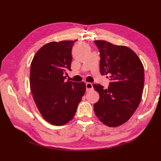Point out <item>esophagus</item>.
Here are the masks:
<instances>
[{
	"label": "esophagus",
	"mask_w": 161,
	"mask_h": 161,
	"mask_svg": "<svg viewBox=\"0 0 161 161\" xmlns=\"http://www.w3.org/2000/svg\"><path fill=\"white\" fill-rule=\"evenodd\" d=\"M86 91H90L91 90H93V84L89 83V82H87L86 84Z\"/></svg>",
	"instance_id": "obj_1"
}]
</instances>
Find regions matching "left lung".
<instances>
[{
    "instance_id": "8db88e82",
    "label": "left lung",
    "mask_w": 161,
    "mask_h": 161,
    "mask_svg": "<svg viewBox=\"0 0 161 161\" xmlns=\"http://www.w3.org/2000/svg\"><path fill=\"white\" fill-rule=\"evenodd\" d=\"M94 42L100 51V73L108 75L111 80L107 89L98 84L93 85L100 95L94 111L102 123L115 127L127 121L141 102L144 67L137 54L127 47L106 41Z\"/></svg>"
}]
</instances>
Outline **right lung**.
Returning a JSON list of instances; mask_svg holds the SVG:
<instances>
[{"label":"right lung","instance_id":"1","mask_svg":"<svg viewBox=\"0 0 161 161\" xmlns=\"http://www.w3.org/2000/svg\"><path fill=\"white\" fill-rule=\"evenodd\" d=\"M75 41L50 42L41 47L30 66V89L43 118L63 125L75 116L86 91V84L65 81L71 70V50Z\"/></svg>","mask_w":161,"mask_h":161}]
</instances>
